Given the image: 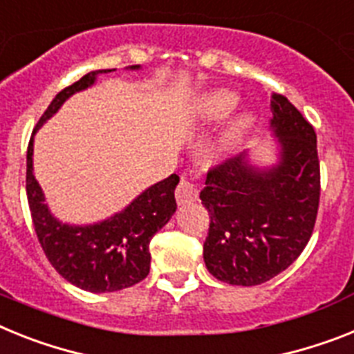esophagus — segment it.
Segmentation results:
<instances>
[{
	"label": "esophagus",
	"mask_w": 354,
	"mask_h": 354,
	"mask_svg": "<svg viewBox=\"0 0 354 354\" xmlns=\"http://www.w3.org/2000/svg\"><path fill=\"white\" fill-rule=\"evenodd\" d=\"M198 200V185L189 178H182L176 187V203L187 205Z\"/></svg>",
	"instance_id": "obj_1"
}]
</instances>
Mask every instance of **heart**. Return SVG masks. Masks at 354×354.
Segmentation results:
<instances>
[{"label": "heart", "mask_w": 354, "mask_h": 354, "mask_svg": "<svg viewBox=\"0 0 354 354\" xmlns=\"http://www.w3.org/2000/svg\"><path fill=\"white\" fill-rule=\"evenodd\" d=\"M239 102V95L230 90H216L210 93H205L198 99L194 109H192V120L196 126H210L216 124L221 118H225L232 111ZM255 127V115L252 111L237 113L232 120L228 122L227 127L223 129L219 136L218 145H216V154L219 158L228 156L230 153L241 145L246 136Z\"/></svg>", "instance_id": "b5f03b06"}]
</instances>
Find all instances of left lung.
<instances>
[{"instance_id":"8db88e82","label":"left lung","mask_w":354,"mask_h":354,"mask_svg":"<svg viewBox=\"0 0 354 354\" xmlns=\"http://www.w3.org/2000/svg\"><path fill=\"white\" fill-rule=\"evenodd\" d=\"M272 162L243 151L209 171L205 266L218 281L257 286L290 266L313 232L320 198L317 135L286 97L272 93Z\"/></svg>"}]
</instances>
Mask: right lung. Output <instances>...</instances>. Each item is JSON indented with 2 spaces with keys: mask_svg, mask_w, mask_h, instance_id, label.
<instances>
[{
  "mask_svg": "<svg viewBox=\"0 0 354 354\" xmlns=\"http://www.w3.org/2000/svg\"><path fill=\"white\" fill-rule=\"evenodd\" d=\"M126 70L138 71L140 64ZM115 70H95L64 88L50 102L32 133L26 151V196L35 234L52 266L73 286L91 293L118 292L140 283L151 266L149 243L176 212V174L147 187L113 216L95 223L75 225L55 218L34 174V136L61 109L71 95L84 91L97 77Z\"/></svg>",
  "mask_w": 354,
  "mask_h": 354,
  "instance_id": "1",
  "label": "right lung"
}]
</instances>
